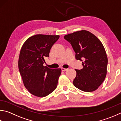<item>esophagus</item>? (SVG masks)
I'll return each mask as SVG.
<instances>
[{"mask_svg": "<svg viewBox=\"0 0 121 121\" xmlns=\"http://www.w3.org/2000/svg\"><path fill=\"white\" fill-rule=\"evenodd\" d=\"M68 69H67V68H61V70H62V71H67V70H68Z\"/></svg>", "mask_w": 121, "mask_h": 121, "instance_id": "1", "label": "esophagus"}]
</instances>
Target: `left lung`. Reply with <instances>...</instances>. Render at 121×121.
Segmentation results:
<instances>
[{"mask_svg":"<svg viewBox=\"0 0 121 121\" xmlns=\"http://www.w3.org/2000/svg\"><path fill=\"white\" fill-rule=\"evenodd\" d=\"M64 39L71 44L77 60H84L82 69H75L74 86L83 91H96L107 74L108 59L103 44L95 35L86 30L67 34Z\"/></svg>","mask_w":121,"mask_h":121,"instance_id":"left-lung-1","label":"left lung"}]
</instances>
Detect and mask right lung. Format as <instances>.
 Returning a JSON list of instances; mask_svg holds the SVG:
<instances>
[{
	"instance_id": "obj_1",
	"label": "right lung",
	"mask_w": 121,
	"mask_h": 121,
	"mask_svg": "<svg viewBox=\"0 0 121 121\" xmlns=\"http://www.w3.org/2000/svg\"><path fill=\"white\" fill-rule=\"evenodd\" d=\"M59 35L37 34L26 39L22 47L18 69L24 86L30 94L43 97L56 89L61 69L44 66L45 58Z\"/></svg>"
}]
</instances>
